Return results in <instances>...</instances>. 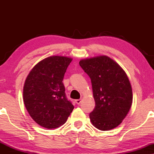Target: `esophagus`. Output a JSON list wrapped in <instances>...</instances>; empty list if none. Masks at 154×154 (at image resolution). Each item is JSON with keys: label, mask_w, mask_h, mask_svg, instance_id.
I'll use <instances>...</instances> for the list:
<instances>
[{"label": "esophagus", "mask_w": 154, "mask_h": 154, "mask_svg": "<svg viewBox=\"0 0 154 154\" xmlns=\"http://www.w3.org/2000/svg\"><path fill=\"white\" fill-rule=\"evenodd\" d=\"M81 100H75V103H76L77 104H81Z\"/></svg>", "instance_id": "esophagus-1"}]
</instances>
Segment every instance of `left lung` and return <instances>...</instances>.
Listing matches in <instances>:
<instances>
[{
  "mask_svg": "<svg viewBox=\"0 0 154 154\" xmlns=\"http://www.w3.org/2000/svg\"><path fill=\"white\" fill-rule=\"evenodd\" d=\"M79 64L91 79L95 107L90 113L94 127L106 131L122 123L131 107V85L123 69L107 56L82 60Z\"/></svg>",
  "mask_w": 154,
  "mask_h": 154,
  "instance_id": "obj_1",
  "label": "left lung"
}]
</instances>
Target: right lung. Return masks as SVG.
I'll list each match as a JSON object with an SVG mask.
<instances>
[{
    "instance_id": "obj_1",
    "label": "right lung",
    "mask_w": 154,
    "mask_h": 154,
    "mask_svg": "<svg viewBox=\"0 0 154 154\" xmlns=\"http://www.w3.org/2000/svg\"><path fill=\"white\" fill-rule=\"evenodd\" d=\"M72 59L52 56L39 62L25 81L23 97L29 115L35 123L47 129L66 123L73 105L67 100L62 83Z\"/></svg>"
}]
</instances>
